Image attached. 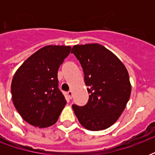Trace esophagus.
Masks as SVG:
<instances>
[{
	"label": "esophagus",
	"mask_w": 155,
	"mask_h": 155,
	"mask_svg": "<svg viewBox=\"0 0 155 155\" xmlns=\"http://www.w3.org/2000/svg\"><path fill=\"white\" fill-rule=\"evenodd\" d=\"M72 92H71V91H69V92H68V97H69V98H70V99H72Z\"/></svg>",
	"instance_id": "34e87169"
}]
</instances>
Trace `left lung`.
Returning <instances> with one entry per match:
<instances>
[{"label":"left lung","instance_id":"8db88e82","mask_svg":"<svg viewBox=\"0 0 155 155\" xmlns=\"http://www.w3.org/2000/svg\"><path fill=\"white\" fill-rule=\"evenodd\" d=\"M71 53L82 66L90 94L86 105L73 104L74 113L85 129L105 130L118 120L130 99L127 69L113 52L98 43L75 45Z\"/></svg>","mask_w":155,"mask_h":155}]
</instances>
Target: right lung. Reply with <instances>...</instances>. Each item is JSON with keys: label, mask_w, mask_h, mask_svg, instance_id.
Instances as JSON below:
<instances>
[{"label": "right lung", "mask_w": 155, "mask_h": 155, "mask_svg": "<svg viewBox=\"0 0 155 155\" xmlns=\"http://www.w3.org/2000/svg\"><path fill=\"white\" fill-rule=\"evenodd\" d=\"M70 46L49 45L30 55L16 71L11 83L12 100L27 123L47 128L57 122L66 105L58 87V70Z\"/></svg>", "instance_id": "obj_1"}]
</instances>
